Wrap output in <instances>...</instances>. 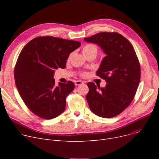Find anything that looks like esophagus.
<instances>
[{
	"mask_svg": "<svg viewBox=\"0 0 159 159\" xmlns=\"http://www.w3.org/2000/svg\"><path fill=\"white\" fill-rule=\"evenodd\" d=\"M84 82L83 81H81V80H77L75 82V86H79V85H81V84H84Z\"/></svg>",
	"mask_w": 159,
	"mask_h": 159,
	"instance_id": "esophagus-1",
	"label": "esophagus"
}]
</instances>
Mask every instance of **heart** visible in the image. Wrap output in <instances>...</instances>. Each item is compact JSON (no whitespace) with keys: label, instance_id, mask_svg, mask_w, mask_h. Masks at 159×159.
I'll return each mask as SVG.
<instances>
[{"label":"heart","instance_id":"heart-1","mask_svg":"<svg viewBox=\"0 0 159 159\" xmlns=\"http://www.w3.org/2000/svg\"><path fill=\"white\" fill-rule=\"evenodd\" d=\"M82 52L83 55H88V54L97 55V48L94 44H88L82 48ZM70 57H69V58H70ZM84 75H86V74H84Z\"/></svg>","mask_w":159,"mask_h":159}]
</instances>
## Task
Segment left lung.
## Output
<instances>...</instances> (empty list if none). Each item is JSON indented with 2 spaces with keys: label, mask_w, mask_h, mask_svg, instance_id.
Instances as JSON below:
<instances>
[{
  "label": "left lung",
  "mask_w": 159,
  "mask_h": 159,
  "mask_svg": "<svg viewBox=\"0 0 159 159\" xmlns=\"http://www.w3.org/2000/svg\"><path fill=\"white\" fill-rule=\"evenodd\" d=\"M84 40L97 44L106 55L97 75L107 84L100 88L88 83V105L98 116L113 117L130 104L139 85L140 68L135 49L127 39L115 32L98 33Z\"/></svg>",
  "instance_id": "obj_1"
}]
</instances>
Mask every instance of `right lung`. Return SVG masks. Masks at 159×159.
Segmentation results:
<instances>
[{
	"instance_id": "right-lung-1",
	"label": "right lung",
	"mask_w": 159,
	"mask_h": 159,
	"mask_svg": "<svg viewBox=\"0 0 159 159\" xmlns=\"http://www.w3.org/2000/svg\"><path fill=\"white\" fill-rule=\"evenodd\" d=\"M79 42L50 36L33 39L24 47L16 61L14 77L19 94L29 109L40 117L51 119L64 112L73 82L55 85V70L65 68Z\"/></svg>"
}]
</instances>
